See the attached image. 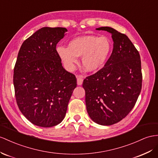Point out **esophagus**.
Instances as JSON below:
<instances>
[{
	"label": "esophagus",
	"instance_id": "esophagus-1",
	"mask_svg": "<svg viewBox=\"0 0 158 158\" xmlns=\"http://www.w3.org/2000/svg\"><path fill=\"white\" fill-rule=\"evenodd\" d=\"M77 81L78 85H81L83 81V78L81 75H77Z\"/></svg>",
	"mask_w": 158,
	"mask_h": 158
}]
</instances>
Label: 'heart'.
I'll use <instances>...</instances> for the list:
<instances>
[{
    "label": "heart",
    "mask_w": 158,
    "mask_h": 158,
    "mask_svg": "<svg viewBox=\"0 0 158 158\" xmlns=\"http://www.w3.org/2000/svg\"><path fill=\"white\" fill-rule=\"evenodd\" d=\"M111 50V43L107 37L89 35L71 40L68 47H59L57 52L67 69L73 70L79 63V56H83L85 69L94 73L105 65Z\"/></svg>",
    "instance_id": "obj_1"
}]
</instances>
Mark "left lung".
I'll use <instances>...</instances> for the list:
<instances>
[{
    "label": "left lung",
    "mask_w": 158,
    "mask_h": 158,
    "mask_svg": "<svg viewBox=\"0 0 158 158\" xmlns=\"http://www.w3.org/2000/svg\"><path fill=\"white\" fill-rule=\"evenodd\" d=\"M96 29L111 34L114 48L104 67L87 77L83 87L91 119L111 125L125 118L138 99L142 86L140 55L126 35L108 27Z\"/></svg>",
    "instance_id": "1"
}]
</instances>
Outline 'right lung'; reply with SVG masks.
I'll return each mask as SVG.
<instances>
[{
    "label": "right lung",
    "instance_id": "1",
    "mask_svg": "<svg viewBox=\"0 0 158 158\" xmlns=\"http://www.w3.org/2000/svg\"><path fill=\"white\" fill-rule=\"evenodd\" d=\"M67 30L43 27L23 42L14 67L17 106L32 123L53 127L64 118L77 79L62 66L56 44Z\"/></svg>",
    "mask_w": 158,
    "mask_h": 158
}]
</instances>
